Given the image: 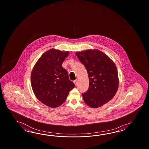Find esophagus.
<instances>
[{
  "label": "esophagus",
  "mask_w": 149,
  "mask_h": 149,
  "mask_svg": "<svg viewBox=\"0 0 149 149\" xmlns=\"http://www.w3.org/2000/svg\"><path fill=\"white\" fill-rule=\"evenodd\" d=\"M74 84H75L76 86V85L77 84H78V80L76 79V80H75V81H74Z\"/></svg>",
  "instance_id": "obj_1"
}]
</instances>
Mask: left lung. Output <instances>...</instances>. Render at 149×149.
Wrapping results in <instances>:
<instances>
[{"label":"left lung","instance_id":"left-lung-1","mask_svg":"<svg viewBox=\"0 0 149 149\" xmlns=\"http://www.w3.org/2000/svg\"><path fill=\"white\" fill-rule=\"evenodd\" d=\"M87 69L89 87L82 94L84 101L92 108H97L110 101L119 86L118 72L114 62L98 49L75 53Z\"/></svg>","mask_w":149,"mask_h":149}]
</instances>
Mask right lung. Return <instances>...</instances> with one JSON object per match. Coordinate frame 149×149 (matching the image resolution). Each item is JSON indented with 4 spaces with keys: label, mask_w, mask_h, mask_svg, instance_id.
Listing matches in <instances>:
<instances>
[{
    "label": "right lung",
    "mask_w": 149,
    "mask_h": 149,
    "mask_svg": "<svg viewBox=\"0 0 149 149\" xmlns=\"http://www.w3.org/2000/svg\"><path fill=\"white\" fill-rule=\"evenodd\" d=\"M69 52L51 49L37 61L31 75V86L36 98L55 108L65 101L69 91L75 87L67 71L62 66Z\"/></svg>",
    "instance_id": "1"
}]
</instances>
